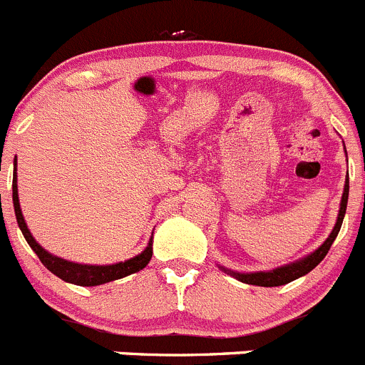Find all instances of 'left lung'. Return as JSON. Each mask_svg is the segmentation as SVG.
<instances>
[{
	"label": "left lung",
	"instance_id": "8db88e82",
	"mask_svg": "<svg viewBox=\"0 0 365 365\" xmlns=\"http://www.w3.org/2000/svg\"><path fill=\"white\" fill-rule=\"evenodd\" d=\"M348 194H349V180L346 178V185H344V192H342V201H341V210H339V217L337 222H335L334 230H331L330 237L321 244V247H317L312 255H309L303 260L294 262L291 265H284V267L272 269L269 272H251V274H239V272H232L233 277L239 278L240 282L250 285H258V287H278V285H285L289 282L296 280V278L303 277L307 272L312 271L324 257L330 251L331 244H334L335 237H337L339 230L342 226V219H344L346 214V207H348Z\"/></svg>",
	"mask_w": 365,
	"mask_h": 365
}]
</instances>
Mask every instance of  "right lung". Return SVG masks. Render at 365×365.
I'll use <instances>...</instances> for the list:
<instances>
[{"mask_svg": "<svg viewBox=\"0 0 365 365\" xmlns=\"http://www.w3.org/2000/svg\"><path fill=\"white\" fill-rule=\"evenodd\" d=\"M12 200H14V210H16L17 225H19L24 239H26V242L30 244L31 250L37 253L38 260H41L42 264L53 272V274H56L60 280L69 282V284H74V285H81V287H94V285H101L112 280H119V278L128 277V274H132V272L140 271V269L146 267L148 262L151 260V255H153L151 242L148 244L146 250H144L140 255H137V257L130 258V260L126 262H119V264H112V265L74 264V262L53 257L51 253L42 250V247L35 242L30 230L26 228V222H24L23 212H21V207H19V197H17V175H14Z\"/></svg>", "mask_w": 365, "mask_h": 365, "instance_id": "1", "label": "right lung"}]
</instances>
